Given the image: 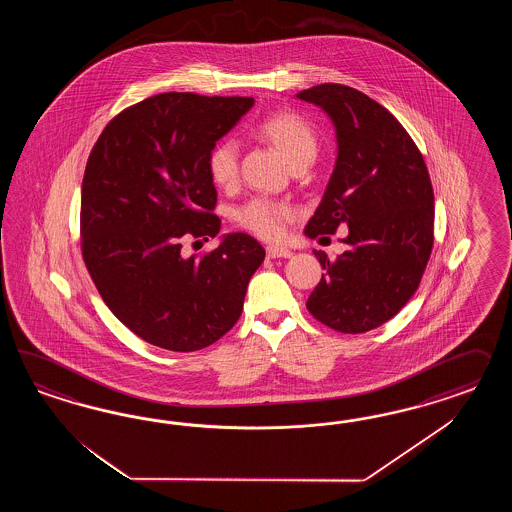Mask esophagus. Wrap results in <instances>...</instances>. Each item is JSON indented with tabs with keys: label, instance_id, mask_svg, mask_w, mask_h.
I'll return each mask as SVG.
<instances>
[{
	"label": "esophagus",
	"instance_id": "34e87169",
	"mask_svg": "<svg viewBox=\"0 0 512 512\" xmlns=\"http://www.w3.org/2000/svg\"><path fill=\"white\" fill-rule=\"evenodd\" d=\"M266 255H268L270 259H278V257L289 259V257L293 255V251L287 248H279V246H268V248H266Z\"/></svg>",
	"mask_w": 512,
	"mask_h": 512
}]
</instances>
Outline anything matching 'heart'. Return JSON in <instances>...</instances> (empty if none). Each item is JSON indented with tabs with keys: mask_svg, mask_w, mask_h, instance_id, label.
<instances>
[{
	"mask_svg": "<svg viewBox=\"0 0 512 512\" xmlns=\"http://www.w3.org/2000/svg\"><path fill=\"white\" fill-rule=\"evenodd\" d=\"M255 135L272 144L291 167L298 163H311L319 150V140L313 127L302 116L293 112H279L266 118L255 127ZM206 167L210 180L216 186H233L238 178L236 142L223 140L216 144L208 154ZM289 217L291 208L287 204L266 197H255L234 212V219L240 227L266 240L279 238L285 231V223Z\"/></svg>",
	"mask_w": 512,
	"mask_h": 512,
	"instance_id": "heart-1",
	"label": "heart"
}]
</instances>
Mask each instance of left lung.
Listing matches in <instances>:
<instances>
[{
  "mask_svg": "<svg viewBox=\"0 0 512 512\" xmlns=\"http://www.w3.org/2000/svg\"><path fill=\"white\" fill-rule=\"evenodd\" d=\"M330 116L338 157L310 238L349 227L347 251L328 259L306 308L323 325L362 334L387 323L419 289L434 246V189L417 144L366 93L319 84L296 93Z\"/></svg>",
  "mask_w": 512,
  "mask_h": 512,
  "instance_id": "left-lung-1",
  "label": "left lung"
}]
</instances>
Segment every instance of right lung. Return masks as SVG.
Here are the masks:
<instances>
[{"label":"right lung","instance_id":"obj_1","mask_svg":"<svg viewBox=\"0 0 512 512\" xmlns=\"http://www.w3.org/2000/svg\"><path fill=\"white\" fill-rule=\"evenodd\" d=\"M253 97L159 93L110 120L88 157L80 197L82 259L109 310L152 345L199 351L240 319L264 261L253 236H223L186 255V238H214L217 193L208 154Z\"/></svg>","mask_w":512,"mask_h":512}]
</instances>
